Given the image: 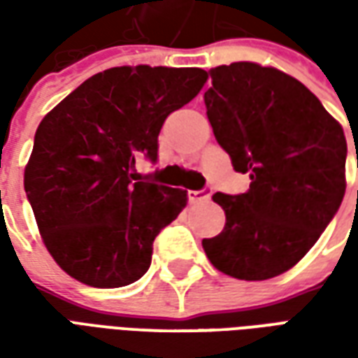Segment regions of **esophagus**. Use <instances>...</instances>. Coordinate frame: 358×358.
<instances>
[{
	"label": "esophagus",
	"instance_id": "esophagus-1",
	"mask_svg": "<svg viewBox=\"0 0 358 358\" xmlns=\"http://www.w3.org/2000/svg\"><path fill=\"white\" fill-rule=\"evenodd\" d=\"M210 189H201V192H195V189H189L187 192V197H189V201L197 203V201H205V199H209L210 197Z\"/></svg>",
	"mask_w": 358,
	"mask_h": 358
}]
</instances>
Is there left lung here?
<instances>
[{
    "label": "left lung",
    "instance_id": "1",
    "mask_svg": "<svg viewBox=\"0 0 358 358\" xmlns=\"http://www.w3.org/2000/svg\"><path fill=\"white\" fill-rule=\"evenodd\" d=\"M210 78L207 118L251 184L245 194L213 195L226 224L203 249L238 280L280 276L307 255L343 201L345 134L310 90L274 66L240 61L213 69Z\"/></svg>",
    "mask_w": 358,
    "mask_h": 358
}]
</instances>
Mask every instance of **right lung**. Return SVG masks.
<instances>
[{
  "label": "right lung",
  "instance_id": "add662e5",
  "mask_svg": "<svg viewBox=\"0 0 358 358\" xmlns=\"http://www.w3.org/2000/svg\"><path fill=\"white\" fill-rule=\"evenodd\" d=\"M203 69L113 66L43 117L24 169V192L43 245L69 276L122 287L148 272L157 234L187 192L134 182L138 157L157 161L164 118L201 92Z\"/></svg>",
  "mask_w": 358,
  "mask_h": 358
}]
</instances>
